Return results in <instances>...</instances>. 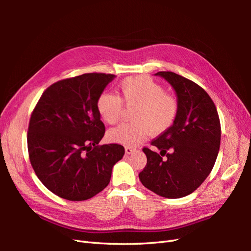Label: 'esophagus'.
Here are the masks:
<instances>
[{
  "label": "esophagus",
  "mask_w": 251,
  "mask_h": 251,
  "mask_svg": "<svg viewBox=\"0 0 251 251\" xmlns=\"http://www.w3.org/2000/svg\"><path fill=\"white\" fill-rule=\"evenodd\" d=\"M126 154H128V155H130V154H132L133 153V151H136V149H134V148H131V147H126Z\"/></svg>",
  "instance_id": "obj_1"
}]
</instances>
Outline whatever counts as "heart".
<instances>
[{
	"label": "heart",
	"instance_id": "obj_1",
	"mask_svg": "<svg viewBox=\"0 0 251 251\" xmlns=\"http://www.w3.org/2000/svg\"><path fill=\"white\" fill-rule=\"evenodd\" d=\"M120 97L104 92L98 97L96 107L101 118L115 125L123 117L124 103L132 112L133 123L124 124L109 132V138L127 147H135L151 131L160 134L173 126L179 112L178 98L165 92L164 87L147 75L130 76L119 83Z\"/></svg>",
	"mask_w": 251,
	"mask_h": 251
}]
</instances>
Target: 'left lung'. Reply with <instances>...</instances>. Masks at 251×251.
I'll list each match as a JSON object with an SVG mask.
<instances>
[{
  "instance_id": "1",
  "label": "left lung",
  "mask_w": 251,
  "mask_h": 251,
  "mask_svg": "<svg viewBox=\"0 0 251 251\" xmlns=\"http://www.w3.org/2000/svg\"><path fill=\"white\" fill-rule=\"evenodd\" d=\"M156 75L176 91L179 112L169 130L151 141L160 151L142 149L148 161L139 179L155 194L177 199L195 192L210 174L220 149L221 125L214 101L202 87L171 71Z\"/></svg>"
}]
</instances>
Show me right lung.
Returning a JSON list of instances; mask_svg holds the SVG:
<instances>
[{
    "mask_svg": "<svg viewBox=\"0 0 251 251\" xmlns=\"http://www.w3.org/2000/svg\"><path fill=\"white\" fill-rule=\"evenodd\" d=\"M114 74L85 73L52 83L29 120V160L50 192L70 201L92 198L108 186L121 144L100 146L105 127L96 102Z\"/></svg>",
    "mask_w": 251,
    "mask_h": 251,
    "instance_id": "add662e5",
    "label": "right lung"
}]
</instances>
